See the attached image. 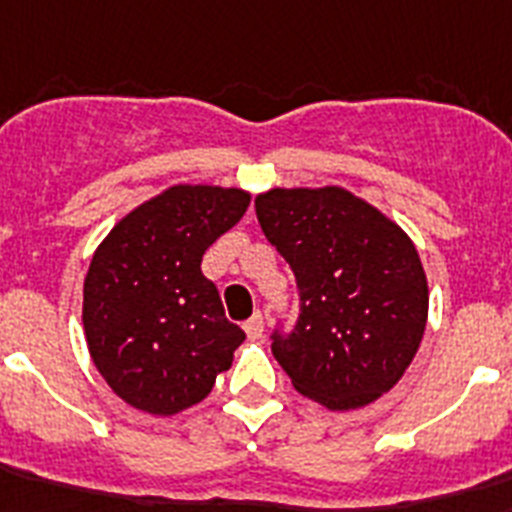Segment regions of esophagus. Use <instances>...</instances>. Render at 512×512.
<instances>
[{
    "label": "esophagus",
    "instance_id": "34e87169",
    "mask_svg": "<svg viewBox=\"0 0 512 512\" xmlns=\"http://www.w3.org/2000/svg\"><path fill=\"white\" fill-rule=\"evenodd\" d=\"M243 329H246V335L251 337V340H261V337H264V314L256 311V314L243 324Z\"/></svg>",
    "mask_w": 512,
    "mask_h": 512
}]
</instances>
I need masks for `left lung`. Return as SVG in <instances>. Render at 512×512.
<instances>
[{
	"label": "left lung",
	"mask_w": 512,
	"mask_h": 512,
	"mask_svg": "<svg viewBox=\"0 0 512 512\" xmlns=\"http://www.w3.org/2000/svg\"><path fill=\"white\" fill-rule=\"evenodd\" d=\"M256 217L298 285L293 329L272 332V353L295 390L329 411L390 392L411 366L429 314L411 238L337 185L266 190Z\"/></svg>",
	"instance_id": "obj_1"
}]
</instances>
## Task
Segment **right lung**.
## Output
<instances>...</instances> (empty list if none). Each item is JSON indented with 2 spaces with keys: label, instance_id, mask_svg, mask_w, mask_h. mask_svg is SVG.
Returning <instances> with one entry per match:
<instances>
[{
  "label": "right lung",
  "instance_id": "1",
  "mask_svg": "<svg viewBox=\"0 0 512 512\" xmlns=\"http://www.w3.org/2000/svg\"><path fill=\"white\" fill-rule=\"evenodd\" d=\"M248 204L246 190L172 185L96 248L83 285L88 350L114 395L138 411L172 416L201 403L246 340L201 259Z\"/></svg>",
  "mask_w": 512,
  "mask_h": 512
}]
</instances>
